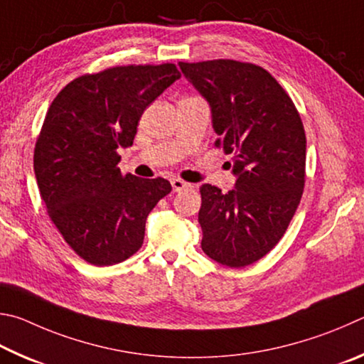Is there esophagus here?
<instances>
[{
    "label": "esophagus",
    "instance_id": "obj_1",
    "mask_svg": "<svg viewBox=\"0 0 364 364\" xmlns=\"http://www.w3.org/2000/svg\"><path fill=\"white\" fill-rule=\"evenodd\" d=\"M171 186H172V190H174V192H182V190H190L193 187L192 183L182 181V178H172Z\"/></svg>",
    "mask_w": 364,
    "mask_h": 364
}]
</instances>
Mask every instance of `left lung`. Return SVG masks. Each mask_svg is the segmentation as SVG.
Wrapping results in <instances>:
<instances>
[{
	"instance_id": "obj_1",
	"label": "left lung",
	"mask_w": 364,
	"mask_h": 364,
	"mask_svg": "<svg viewBox=\"0 0 364 364\" xmlns=\"http://www.w3.org/2000/svg\"><path fill=\"white\" fill-rule=\"evenodd\" d=\"M209 102L218 149L232 155L235 188L200 187L201 247L240 269L269 254L288 228L305 183L304 124L294 102L265 68L230 59L178 62Z\"/></svg>"
}]
</instances>
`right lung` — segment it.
I'll return each instance as SVG.
<instances>
[{
    "label": "right lung",
    "instance_id": "1",
    "mask_svg": "<svg viewBox=\"0 0 364 364\" xmlns=\"http://www.w3.org/2000/svg\"><path fill=\"white\" fill-rule=\"evenodd\" d=\"M181 78L174 63L123 65L82 75L57 94L33 155L41 200L67 245L86 262H123L144 243L145 222L172 187L163 177L121 174L118 149L139 119Z\"/></svg>",
    "mask_w": 364,
    "mask_h": 364
}]
</instances>
